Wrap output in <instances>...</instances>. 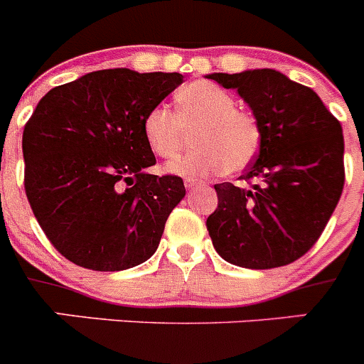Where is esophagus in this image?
Segmentation results:
<instances>
[{
	"mask_svg": "<svg viewBox=\"0 0 364 364\" xmlns=\"http://www.w3.org/2000/svg\"><path fill=\"white\" fill-rule=\"evenodd\" d=\"M184 184H186V188H195V186H202L204 182H202V180H195V178H186Z\"/></svg>",
	"mask_w": 364,
	"mask_h": 364,
	"instance_id": "esophagus-1",
	"label": "esophagus"
}]
</instances>
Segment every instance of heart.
<instances>
[{
    "instance_id": "1",
    "label": "heart",
    "mask_w": 364,
    "mask_h": 364,
    "mask_svg": "<svg viewBox=\"0 0 364 364\" xmlns=\"http://www.w3.org/2000/svg\"><path fill=\"white\" fill-rule=\"evenodd\" d=\"M191 151L173 160L167 171L182 176H211L240 171L259 153L260 125L252 112L235 107L233 96L211 82L186 83L175 92V112L154 105L146 112L142 134L151 153L173 159L193 129Z\"/></svg>"
}]
</instances>
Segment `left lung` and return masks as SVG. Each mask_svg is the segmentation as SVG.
I'll use <instances>...</instances> for the list:
<instances>
[{
  "instance_id": "left-lung-1",
  "label": "left lung",
  "mask_w": 364,
  "mask_h": 364,
  "mask_svg": "<svg viewBox=\"0 0 364 364\" xmlns=\"http://www.w3.org/2000/svg\"><path fill=\"white\" fill-rule=\"evenodd\" d=\"M210 78L237 89L260 125V151L239 180L215 184L205 226L224 260L269 269L311 250L345 186L343 127L310 87L272 69Z\"/></svg>"
}]
</instances>
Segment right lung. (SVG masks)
<instances>
[{"instance_id":"add662e5","label":"right lung","mask_w":364,"mask_h":364,"mask_svg":"<svg viewBox=\"0 0 364 364\" xmlns=\"http://www.w3.org/2000/svg\"><path fill=\"white\" fill-rule=\"evenodd\" d=\"M182 80L96 70L50 89L25 124L28 204L50 244L76 266L120 272L156 252L186 188L176 175L146 173L156 159L142 122Z\"/></svg>"}]
</instances>
